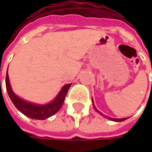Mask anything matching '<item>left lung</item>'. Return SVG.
I'll use <instances>...</instances> for the list:
<instances>
[{
    "mask_svg": "<svg viewBox=\"0 0 152 152\" xmlns=\"http://www.w3.org/2000/svg\"><path fill=\"white\" fill-rule=\"evenodd\" d=\"M92 103H93V100H92ZM95 108V107H94ZM95 110L97 111V112H99L96 108H95ZM106 118H108V119H110V120H112V121H125L126 120V118H123V119H112V118H110V117H108V116H106V115H104Z\"/></svg>",
    "mask_w": 152,
    "mask_h": 152,
    "instance_id": "left-lung-1",
    "label": "left lung"
}]
</instances>
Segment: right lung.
<instances>
[{
    "label": "right lung",
    "instance_id": "right-lung-1",
    "mask_svg": "<svg viewBox=\"0 0 152 152\" xmlns=\"http://www.w3.org/2000/svg\"><path fill=\"white\" fill-rule=\"evenodd\" d=\"M70 85H71V83L64 85L62 87L61 91H60V93L57 95V97L55 98V99L53 102L46 104V105H43V106H39V105H34V104L29 103V102L24 101V100L21 99L20 98H18L13 92V91L10 87L8 72H7V76H6V89H7V91L9 93V96H10L12 103L15 105V107L21 113H23L24 115H26L31 119L45 120L46 118L55 114L62 106Z\"/></svg>",
    "mask_w": 152,
    "mask_h": 152
}]
</instances>
